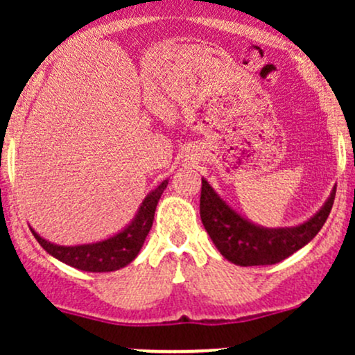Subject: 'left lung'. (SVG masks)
Returning <instances> with one entry per match:
<instances>
[{"label": "left lung", "mask_w": 355, "mask_h": 355, "mask_svg": "<svg viewBox=\"0 0 355 355\" xmlns=\"http://www.w3.org/2000/svg\"><path fill=\"white\" fill-rule=\"evenodd\" d=\"M336 189L309 222L294 229H262L242 218L220 200L209 182L202 178L200 217L220 254L237 266H272L302 248L319 234L331 214Z\"/></svg>", "instance_id": "left-lung-1"}]
</instances>
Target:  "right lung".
<instances>
[{
	"label": "right lung",
	"instance_id": "right-lung-1",
	"mask_svg": "<svg viewBox=\"0 0 355 355\" xmlns=\"http://www.w3.org/2000/svg\"><path fill=\"white\" fill-rule=\"evenodd\" d=\"M166 185H168V180H164L152 193H148V197L141 203L133 222L123 232L116 234L115 237L103 240V242L88 243V245L63 247L55 245V243L42 239L35 230L31 232H33L35 239L38 240L40 245L48 254L61 260V262L68 263V266L85 272L118 270V268L128 266L138 255V252H140L146 235L152 229L155 209H157V203L160 200Z\"/></svg>",
	"mask_w": 355,
	"mask_h": 355
}]
</instances>
